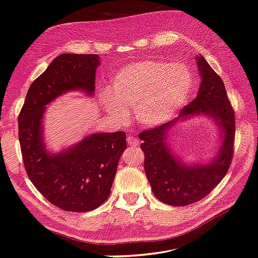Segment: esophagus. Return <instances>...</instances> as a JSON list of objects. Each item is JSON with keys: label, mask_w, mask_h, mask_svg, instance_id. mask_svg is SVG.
Masks as SVG:
<instances>
[{"label": "esophagus", "mask_w": 258, "mask_h": 258, "mask_svg": "<svg viewBox=\"0 0 258 258\" xmlns=\"http://www.w3.org/2000/svg\"><path fill=\"white\" fill-rule=\"evenodd\" d=\"M126 141H127V143H128L130 145H139V143H140L138 138L133 137V135H128L127 140H126Z\"/></svg>", "instance_id": "obj_1"}]
</instances>
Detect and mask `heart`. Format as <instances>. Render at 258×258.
<instances>
[{"mask_svg": "<svg viewBox=\"0 0 258 258\" xmlns=\"http://www.w3.org/2000/svg\"><path fill=\"white\" fill-rule=\"evenodd\" d=\"M193 84V74L185 64L142 59L117 70L109 90H102L100 97L115 119L125 120V108L134 107L139 123L154 127L172 118L184 107Z\"/></svg>", "mask_w": 258, "mask_h": 258, "instance_id": "b5f03b06", "label": "heart"}]
</instances>
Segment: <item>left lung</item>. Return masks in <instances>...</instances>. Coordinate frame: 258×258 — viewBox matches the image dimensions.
Segmentation results:
<instances>
[{
    "instance_id": "1",
    "label": "left lung",
    "mask_w": 258,
    "mask_h": 258,
    "mask_svg": "<svg viewBox=\"0 0 258 258\" xmlns=\"http://www.w3.org/2000/svg\"><path fill=\"white\" fill-rule=\"evenodd\" d=\"M202 82L198 97L181 109L174 120L139 134L144 152V170L156 198L161 202L185 207L204 199L223 179L233 158L235 111L224 83L202 55L198 57ZM199 113L210 115L222 130L224 141L217 158L207 165L186 166L170 152L166 134L178 121Z\"/></svg>"
}]
</instances>
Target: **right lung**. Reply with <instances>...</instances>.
<instances>
[{"label":"right lung","mask_w":258,"mask_h":258,"mask_svg":"<svg viewBox=\"0 0 258 258\" xmlns=\"http://www.w3.org/2000/svg\"><path fill=\"white\" fill-rule=\"evenodd\" d=\"M97 54H62L31 83L19 114V141L27 175L49 202L70 212H89L108 199L124 132L96 133L59 153H49L43 138L46 105L71 90L95 92Z\"/></svg>","instance_id":"add662e5"}]
</instances>
